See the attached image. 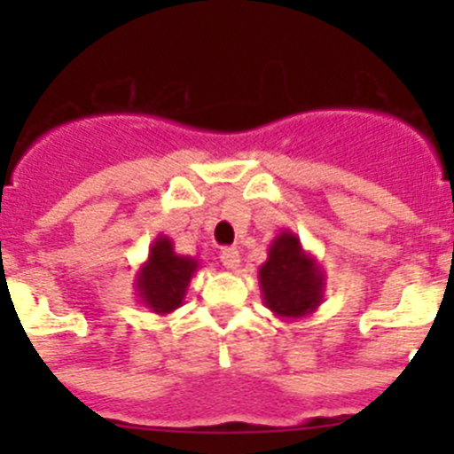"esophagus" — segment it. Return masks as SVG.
<instances>
[{
  "label": "esophagus",
  "instance_id": "esophagus-1",
  "mask_svg": "<svg viewBox=\"0 0 454 454\" xmlns=\"http://www.w3.org/2000/svg\"><path fill=\"white\" fill-rule=\"evenodd\" d=\"M219 259H222L223 268H226V270H237V268H239L241 256H239V250H237V248H223L222 254H219Z\"/></svg>",
  "mask_w": 454,
  "mask_h": 454
}]
</instances>
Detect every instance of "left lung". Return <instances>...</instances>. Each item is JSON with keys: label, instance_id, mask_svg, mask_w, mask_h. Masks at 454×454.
Instances as JSON below:
<instances>
[{"label": "left lung", "instance_id": "obj_1", "mask_svg": "<svg viewBox=\"0 0 454 454\" xmlns=\"http://www.w3.org/2000/svg\"><path fill=\"white\" fill-rule=\"evenodd\" d=\"M325 270L312 253L303 248L299 235L281 231L268 248V259L259 268L263 305L283 320L314 314L325 299Z\"/></svg>", "mask_w": 454, "mask_h": 454}]
</instances>
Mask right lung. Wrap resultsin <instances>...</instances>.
<instances>
[{
  "label": "right lung",
  "instance_id": "add662e5",
  "mask_svg": "<svg viewBox=\"0 0 454 454\" xmlns=\"http://www.w3.org/2000/svg\"><path fill=\"white\" fill-rule=\"evenodd\" d=\"M200 261L189 254H177L167 235H158L149 246V256L140 265L134 278L138 303L153 314L167 316L184 303L191 278L195 277Z\"/></svg>",
  "mask_w": 454,
  "mask_h": 454
}]
</instances>
